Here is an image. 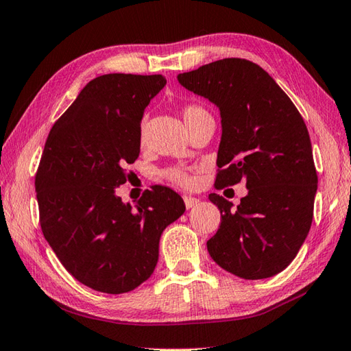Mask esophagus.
Masks as SVG:
<instances>
[{"label":"esophagus","instance_id":"34e87169","mask_svg":"<svg viewBox=\"0 0 351 351\" xmlns=\"http://www.w3.org/2000/svg\"><path fill=\"white\" fill-rule=\"evenodd\" d=\"M183 202H184V206H186V209H191L197 206L198 203H200V200H198L197 197H193V195H183Z\"/></svg>","mask_w":351,"mask_h":351}]
</instances>
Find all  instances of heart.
Listing matches in <instances>:
<instances>
[{
	"instance_id": "1",
	"label": "heart",
	"mask_w": 351,
	"mask_h": 351,
	"mask_svg": "<svg viewBox=\"0 0 351 351\" xmlns=\"http://www.w3.org/2000/svg\"><path fill=\"white\" fill-rule=\"evenodd\" d=\"M204 114H208L206 111H204L202 107H198V105H194V104L184 105L183 110H182V116H183L184 123H186V125L189 122H193L194 119L204 116ZM165 177H167L169 182H173L176 184H182V186H188V184H191V177L186 173H183V171H180V169L165 171Z\"/></svg>"
}]
</instances>
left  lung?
<instances>
[{
    "instance_id": "obj_1",
    "label": "left lung",
    "mask_w": 351,
    "mask_h": 351,
    "mask_svg": "<svg viewBox=\"0 0 351 351\" xmlns=\"http://www.w3.org/2000/svg\"><path fill=\"white\" fill-rule=\"evenodd\" d=\"M221 114L215 188L246 182L237 209L210 194L221 223L206 246L213 260L244 280L280 274L298 254L312 226L318 189L304 119L260 65L226 58L177 76Z\"/></svg>"
}]
</instances>
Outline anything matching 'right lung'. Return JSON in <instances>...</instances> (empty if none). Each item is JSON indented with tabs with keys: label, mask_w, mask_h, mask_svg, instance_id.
Returning <instances> with one entry per match:
<instances>
[{
	"label": "right lung",
	"mask_w": 351,
	"mask_h": 351,
	"mask_svg": "<svg viewBox=\"0 0 351 351\" xmlns=\"http://www.w3.org/2000/svg\"><path fill=\"white\" fill-rule=\"evenodd\" d=\"M162 75L110 73L82 88L53 125L35 176L39 224L62 266L97 292L127 293L147 281L182 197L154 184L136 208L116 188L141 153V122Z\"/></svg>",
	"instance_id": "obj_1"
}]
</instances>
